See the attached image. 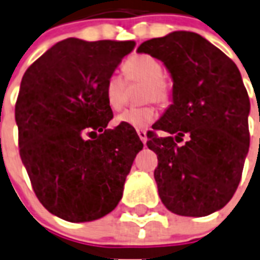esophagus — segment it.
<instances>
[{"instance_id": "esophagus-1", "label": "esophagus", "mask_w": 260, "mask_h": 260, "mask_svg": "<svg viewBox=\"0 0 260 260\" xmlns=\"http://www.w3.org/2000/svg\"><path fill=\"white\" fill-rule=\"evenodd\" d=\"M137 135H139V137H140V140L145 144V143H147V140H148V137H147V132L143 129H139L137 131Z\"/></svg>"}]
</instances>
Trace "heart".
Listing matches in <instances>:
<instances>
[{"mask_svg": "<svg viewBox=\"0 0 260 260\" xmlns=\"http://www.w3.org/2000/svg\"><path fill=\"white\" fill-rule=\"evenodd\" d=\"M125 80L129 82H141L143 86V100L156 101L166 104L170 100V84L164 79V68L157 58L149 54H134L126 58L123 64ZM126 84L119 75H111L105 81L104 94L107 104L113 111L123 108L125 103ZM157 117V109L148 104L139 108L125 109L116 116V124H125L136 129H143L151 125Z\"/></svg>", "mask_w": 260, "mask_h": 260, "instance_id": "heart-1", "label": "heart"}]
</instances>
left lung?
Masks as SVG:
<instances>
[{
	"label": "left lung",
	"mask_w": 260,
	"mask_h": 260,
	"mask_svg": "<svg viewBox=\"0 0 260 260\" xmlns=\"http://www.w3.org/2000/svg\"><path fill=\"white\" fill-rule=\"evenodd\" d=\"M172 79V104L149 132L147 145L157 155L155 180L164 206L181 216H207L235 193L248 153L250 100L231 58L200 35L172 31L143 42ZM187 134L183 146L177 143Z\"/></svg>",
	"instance_id": "obj_1"
}]
</instances>
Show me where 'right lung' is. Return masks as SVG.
<instances>
[{"instance_id": "add662e5", "label": "right lung", "mask_w": 260, "mask_h": 260, "mask_svg": "<svg viewBox=\"0 0 260 260\" xmlns=\"http://www.w3.org/2000/svg\"><path fill=\"white\" fill-rule=\"evenodd\" d=\"M135 45L67 39L22 77L16 103L21 160L42 206L67 221L97 220L115 210L143 149L129 125L107 129L113 113L105 81Z\"/></svg>"}]
</instances>
